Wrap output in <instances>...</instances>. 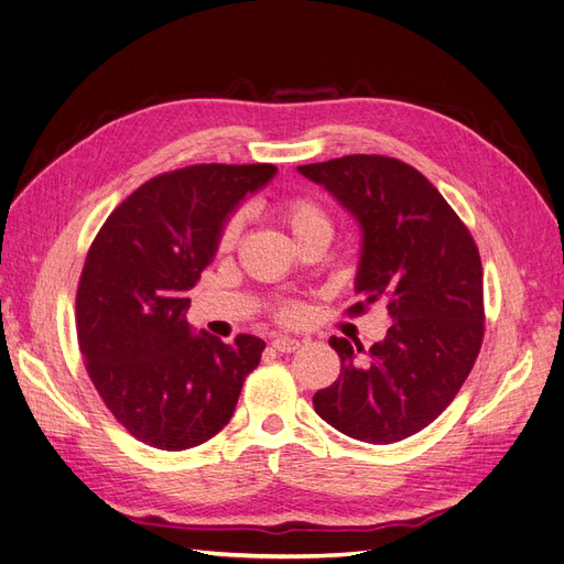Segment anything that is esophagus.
<instances>
[{"mask_svg":"<svg viewBox=\"0 0 564 564\" xmlns=\"http://www.w3.org/2000/svg\"><path fill=\"white\" fill-rule=\"evenodd\" d=\"M299 338H292V336H275L272 338V348H275L278 352H294L299 350Z\"/></svg>","mask_w":564,"mask_h":564,"instance_id":"esophagus-1","label":"esophagus"}]
</instances>
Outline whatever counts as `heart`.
<instances>
[{
  "label": "heart",
  "instance_id": "heart-1",
  "mask_svg": "<svg viewBox=\"0 0 564 564\" xmlns=\"http://www.w3.org/2000/svg\"><path fill=\"white\" fill-rule=\"evenodd\" d=\"M272 212H275V216L289 228V232L294 235L296 242L303 240V237L315 235V232L329 235V230H332L327 212H324L313 197H303V195L282 197L272 204ZM240 230H242V218L232 216L218 235V249L220 251L232 249L237 237H240ZM296 315H299V308H294V305H284V308L280 311L282 319H294Z\"/></svg>",
  "mask_w": 564,
  "mask_h": 564
}]
</instances>
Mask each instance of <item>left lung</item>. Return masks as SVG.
<instances>
[{"mask_svg":"<svg viewBox=\"0 0 564 564\" xmlns=\"http://www.w3.org/2000/svg\"><path fill=\"white\" fill-rule=\"evenodd\" d=\"M360 226L350 313L386 303L392 324L365 350L329 338L338 379L315 412L348 437L390 445L433 423L464 386L485 336L482 263L468 228L414 166L381 155L303 164Z\"/></svg>","mask_w":564,"mask_h":564,"instance_id":"1","label":"left lung"}]
</instances>
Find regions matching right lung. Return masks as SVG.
Listing matches in <instances>:
<instances>
[{"label":"right lung","instance_id":"1","mask_svg":"<svg viewBox=\"0 0 564 564\" xmlns=\"http://www.w3.org/2000/svg\"><path fill=\"white\" fill-rule=\"evenodd\" d=\"M278 166L195 164L143 183L96 235L77 289V338L112 416L150 447L183 452L230 421L265 340L195 332L187 292L218 235Z\"/></svg>","mask_w":564,"mask_h":564}]
</instances>
